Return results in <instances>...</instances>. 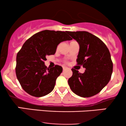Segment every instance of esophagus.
Instances as JSON below:
<instances>
[{
    "label": "esophagus",
    "instance_id": "1",
    "mask_svg": "<svg viewBox=\"0 0 126 126\" xmlns=\"http://www.w3.org/2000/svg\"><path fill=\"white\" fill-rule=\"evenodd\" d=\"M63 67V70H66V69H67V67H66V66H63V67Z\"/></svg>",
    "mask_w": 126,
    "mask_h": 126
}]
</instances>
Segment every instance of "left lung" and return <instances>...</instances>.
Returning <instances> with one entry per match:
<instances>
[{
    "instance_id": "8db88e82",
    "label": "left lung",
    "mask_w": 126,
    "mask_h": 126,
    "mask_svg": "<svg viewBox=\"0 0 126 126\" xmlns=\"http://www.w3.org/2000/svg\"><path fill=\"white\" fill-rule=\"evenodd\" d=\"M79 45L76 61L85 68L83 73L72 69L73 75L68 80L71 90L81 97L97 94L108 84L113 64L105 44L99 38L86 31H68Z\"/></svg>"
}]
</instances>
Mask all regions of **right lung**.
<instances>
[{"instance_id":"1","label":"right lung","mask_w":126,"mask_h":126,"mask_svg":"<svg viewBox=\"0 0 126 126\" xmlns=\"http://www.w3.org/2000/svg\"><path fill=\"white\" fill-rule=\"evenodd\" d=\"M68 31L44 30L28 39L16 56V75L22 88L28 94L41 97L54 89L56 79L63 71L59 65L47 67L46 56L54 54L60 43L72 40Z\"/></svg>"}]
</instances>
